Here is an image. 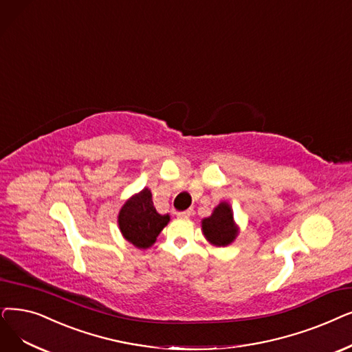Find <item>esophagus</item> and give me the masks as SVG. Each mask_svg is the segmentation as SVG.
<instances>
[{"mask_svg":"<svg viewBox=\"0 0 352 352\" xmlns=\"http://www.w3.org/2000/svg\"><path fill=\"white\" fill-rule=\"evenodd\" d=\"M175 216L179 217V219H188L191 216V211L187 210V211H175Z\"/></svg>","mask_w":352,"mask_h":352,"instance_id":"34e87169","label":"esophagus"}]
</instances>
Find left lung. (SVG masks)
I'll return each mask as SVG.
<instances>
[{
    "label": "left lung",
    "mask_w": 352,
    "mask_h": 352,
    "mask_svg": "<svg viewBox=\"0 0 352 352\" xmlns=\"http://www.w3.org/2000/svg\"><path fill=\"white\" fill-rule=\"evenodd\" d=\"M203 232L206 239L214 246H227L236 234L237 227L233 223V212L227 203L219 204L210 217L203 220Z\"/></svg>",
    "instance_id": "obj_1"
}]
</instances>
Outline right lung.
Returning a JSON list of instances; mask_svg holds the SVG:
<instances>
[{"mask_svg": "<svg viewBox=\"0 0 352 352\" xmlns=\"http://www.w3.org/2000/svg\"><path fill=\"white\" fill-rule=\"evenodd\" d=\"M118 221L122 234L128 241L136 248L146 249L154 244L162 228L170 221V216H161L152 203L151 191L144 188L122 207Z\"/></svg>", "mask_w": 352, "mask_h": 352, "instance_id": "add662e5", "label": "right lung"}]
</instances>
